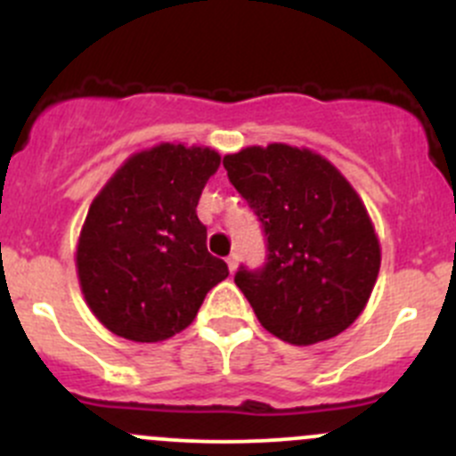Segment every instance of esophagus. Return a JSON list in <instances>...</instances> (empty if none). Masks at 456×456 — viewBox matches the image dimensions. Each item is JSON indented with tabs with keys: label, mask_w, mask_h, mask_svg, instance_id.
Here are the masks:
<instances>
[{
	"label": "esophagus",
	"mask_w": 456,
	"mask_h": 456,
	"mask_svg": "<svg viewBox=\"0 0 456 456\" xmlns=\"http://www.w3.org/2000/svg\"><path fill=\"white\" fill-rule=\"evenodd\" d=\"M227 265H229V272H236V267H238V254H236V251L227 256Z\"/></svg>",
	"instance_id": "1"
}]
</instances>
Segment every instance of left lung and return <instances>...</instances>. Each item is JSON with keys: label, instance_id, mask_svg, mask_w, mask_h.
<instances>
[{"label": "left lung", "instance_id": "obj_1", "mask_svg": "<svg viewBox=\"0 0 456 456\" xmlns=\"http://www.w3.org/2000/svg\"><path fill=\"white\" fill-rule=\"evenodd\" d=\"M229 183L265 236V263L233 276L260 325L312 346L356 321L379 276L381 249L363 202L307 149L269 144L224 156Z\"/></svg>", "mask_w": 456, "mask_h": 456}]
</instances>
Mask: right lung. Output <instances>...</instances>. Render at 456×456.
I'll return each instance as SVG.
<instances>
[{
	"instance_id": "1",
	"label": "right lung",
	"mask_w": 456,
	"mask_h": 456,
	"mask_svg": "<svg viewBox=\"0 0 456 456\" xmlns=\"http://www.w3.org/2000/svg\"><path fill=\"white\" fill-rule=\"evenodd\" d=\"M220 156L160 144L125 162L97 193L77 245L84 298L102 325L135 343L178 334L229 276L207 251L196 207Z\"/></svg>"
}]
</instances>
